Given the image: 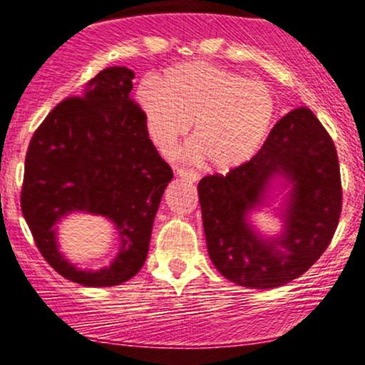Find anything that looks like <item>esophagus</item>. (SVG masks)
<instances>
[{"label": "esophagus", "instance_id": "1", "mask_svg": "<svg viewBox=\"0 0 365 365\" xmlns=\"http://www.w3.org/2000/svg\"><path fill=\"white\" fill-rule=\"evenodd\" d=\"M175 173H177V177L187 180V182H192V183H195L197 180H199V173H195V171H192V170L177 168L175 170Z\"/></svg>", "mask_w": 365, "mask_h": 365}]
</instances>
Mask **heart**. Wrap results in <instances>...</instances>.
I'll return each mask as SVG.
<instances>
[{"label":"heart","instance_id":"1","mask_svg":"<svg viewBox=\"0 0 365 365\" xmlns=\"http://www.w3.org/2000/svg\"><path fill=\"white\" fill-rule=\"evenodd\" d=\"M135 103L145 132L161 153H171L194 121L192 158H207L217 171L252 159L269 135L276 99L266 83L204 61L173 66L156 81H144Z\"/></svg>","mask_w":365,"mask_h":365}]
</instances>
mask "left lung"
<instances>
[{"mask_svg": "<svg viewBox=\"0 0 365 365\" xmlns=\"http://www.w3.org/2000/svg\"><path fill=\"white\" fill-rule=\"evenodd\" d=\"M285 192L282 232L262 236L250 216ZM207 252L230 282L274 288L302 276L328 249L341 212L336 148L309 108L284 115L259 153L226 175L199 182Z\"/></svg>", "mask_w": 365, "mask_h": 365, "instance_id": "obj_1", "label": "left lung"}]
</instances>
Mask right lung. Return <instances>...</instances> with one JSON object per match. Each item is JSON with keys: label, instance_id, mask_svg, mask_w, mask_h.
<instances>
[{"label": "right lung", "instance_id": "1", "mask_svg": "<svg viewBox=\"0 0 365 365\" xmlns=\"http://www.w3.org/2000/svg\"><path fill=\"white\" fill-rule=\"evenodd\" d=\"M135 73L110 66L66 98L36 130L22 187V212L56 273L83 287H115L144 266L154 217L173 178L130 99ZM73 212L115 226L120 250L110 267L81 270L59 252L56 225Z\"/></svg>", "mask_w": 365, "mask_h": 365}]
</instances>
